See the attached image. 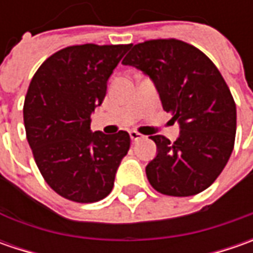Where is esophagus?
Segmentation results:
<instances>
[{
    "mask_svg": "<svg viewBox=\"0 0 253 253\" xmlns=\"http://www.w3.org/2000/svg\"><path fill=\"white\" fill-rule=\"evenodd\" d=\"M129 136H131V139L133 142L139 141V139H142V138H143V135H141L139 132H136V131H131V132H129Z\"/></svg>",
    "mask_w": 253,
    "mask_h": 253,
    "instance_id": "esophagus-1",
    "label": "esophagus"
}]
</instances>
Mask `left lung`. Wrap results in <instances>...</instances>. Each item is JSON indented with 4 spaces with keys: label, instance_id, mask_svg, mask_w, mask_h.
Returning a JSON list of instances; mask_svg holds the SVG:
<instances>
[{
    "label": "left lung",
    "instance_id": "left-lung-1",
    "mask_svg": "<svg viewBox=\"0 0 253 253\" xmlns=\"http://www.w3.org/2000/svg\"><path fill=\"white\" fill-rule=\"evenodd\" d=\"M122 64L151 79L163 110L180 126L171 142L151 136L158 146L146 166L152 187L162 194L187 197L210 187L234 149L237 107L228 85L206 54L176 39L135 44Z\"/></svg>",
    "mask_w": 253,
    "mask_h": 253
}]
</instances>
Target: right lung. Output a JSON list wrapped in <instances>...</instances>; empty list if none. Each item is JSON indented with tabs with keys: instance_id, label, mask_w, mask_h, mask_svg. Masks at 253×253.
<instances>
[{
	"instance_id": "right-lung-1",
	"label": "right lung",
	"mask_w": 253,
	"mask_h": 253,
	"mask_svg": "<svg viewBox=\"0 0 253 253\" xmlns=\"http://www.w3.org/2000/svg\"><path fill=\"white\" fill-rule=\"evenodd\" d=\"M131 44L69 46L46 59L29 84L24 105L26 138L43 179L62 197L94 203L114 187L129 151L126 131L92 132L91 114Z\"/></svg>"
}]
</instances>
